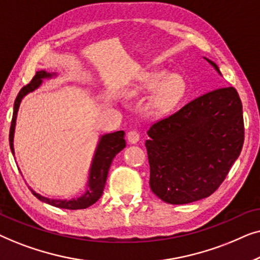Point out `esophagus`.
<instances>
[{
    "instance_id": "1",
    "label": "esophagus",
    "mask_w": 260,
    "mask_h": 260,
    "mask_svg": "<svg viewBox=\"0 0 260 260\" xmlns=\"http://www.w3.org/2000/svg\"><path fill=\"white\" fill-rule=\"evenodd\" d=\"M126 138H127V141H129L131 144H135V143H137L138 141H140V134H138L137 131L131 130V131H129V133L126 134Z\"/></svg>"
}]
</instances>
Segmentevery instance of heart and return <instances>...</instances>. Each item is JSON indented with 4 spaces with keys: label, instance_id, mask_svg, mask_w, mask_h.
<instances>
[{
    "label": "heart",
    "instance_id": "b5f03b06",
    "mask_svg": "<svg viewBox=\"0 0 260 260\" xmlns=\"http://www.w3.org/2000/svg\"><path fill=\"white\" fill-rule=\"evenodd\" d=\"M158 88L151 101V109L156 113H166L181 102L186 93V81L180 76H170L166 72L148 73L142 78L138 91L151 92Z\"/></svg>",
    "mask_w": 260,
    "mask_h": 260
}]
</instances>
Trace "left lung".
I'll return each mask as SVG.
<instances>
[{
	"instance_id": "left-lung-1",
	"label": "left lung",
	"mask_w": 260,
	"mask_h": 260,
	"mask_svg": "<svg viewBox=\"0 0 260 260\" xmlns=\"http://www.w3.org/2000/svg\"><path fill=\"white\" fill-rule=\"evenodd\" d=\"M147 133L152 193L170 205L201 200L218 189L240 155L245 129L239 94L233 86L215 88L156 120Z\"/></svg>"
}]
</instances>
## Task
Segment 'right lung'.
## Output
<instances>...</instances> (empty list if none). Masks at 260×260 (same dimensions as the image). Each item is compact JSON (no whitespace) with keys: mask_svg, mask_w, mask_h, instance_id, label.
I'll list each match as a JSON object with an SVG mask.
<instances>
[{"mask_svg":"<svg viewBox=\"0 0 260 260\" xmlns=\"http://www.w3.org/2000/svg\"><path fill=\"white\" fill-rule=\"evenodd\" d=\"M51 74L46 73L45 71H40V72L35 73L33 79L30 80L29 84L21 88L19 94L14 103V112L12 124H10L9 130V144L12 152L14 155V147H13V138H14V130H15V123H16V115L17 110H19L20 103L22 98L26 95L28 92L34 91L35 88L40 86L41 81L44 78H49ZM125 147V140H124V131H116V133L104 135L101 138L99 142L97 151H95L93 162H92L91 167V174H90V181H88V189L86 190L83 197L77 199V200H53V199H48L42 197V195L35 193L31 190V193L35 198L46 204L54 206V207L65 208V209H84L90 207L98 201V199L102 197L103 190H104L106 179H108V174L110 166H111L112 159L122 149Z\"/></svg>","mask_w":260,"mask_h":260,"instance_id":"obj_1","label":"right lung"}]
</instances>
